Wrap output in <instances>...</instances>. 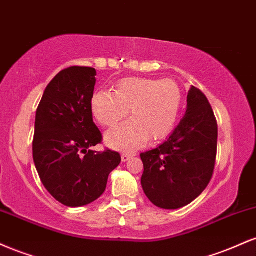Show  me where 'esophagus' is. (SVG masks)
<instances>
[{
	"label": "esophagus",
	"instance_id": "obj_1",
	"mask_svg": "<svg viewBox=\"0 0 256 256\" xmlns=\"http://www.w3.org/2000/svg\"><path fill=\"white\" fill-rule=\"evenodd\" d=\"M130 158H132V154H128V152H124V154H122V162H126V161H128Z\"/></svg>",
	"mask_w": 256,
	"mask_h": 256
}]
</instances>
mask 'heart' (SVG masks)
<instances>
[{"mask_svg": "<svg viewBox=\"0 0 256 256\" xmlns=\"http://www.w3.org/2000/svg\"><path fill=\"white\" fill-rule=\"evenodd\" d=\"M182 104L179 85L170 78L128 77L113 91L98 90L90 100L92 116L101 125L113 126L131 110L132 119L106 134L110 148L130 152L148 140H160L173 130Z\"/></svg>", "mask_w": 256, "mask_h": 256, "instance_id": "obj_1", "label": "heart"}]
</instances>
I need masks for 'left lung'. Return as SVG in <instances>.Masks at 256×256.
<instances>
[{"label":"left lung","mask_w":256,"mask_h":256,"mask_svg":"<svg viewBox=\"0 0 256 256\" xmlns=\"http://www.w3.org/2000/svg\"><path fill=\"white\" fill-rule=\"evenodd\" d=\"M183 119L162 144L140 154L143 192L152 204L178 210L192 204L210 184L216 158L218 124L198 88L188 92Z\"/></svg>","instance_id":"1"}]
</instances>
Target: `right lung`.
Returning a JSON list of instances; mask_svg holds the SVG:
<instances>
[{"label":"right lung","mask_w":256,"mask_h":256,"mask_svg":"<svg viewBox=\"0 0 256 256\" xmlns=\"http://www.w3.org/2000/svg\"><path fill=\"white\" fill-rule=\"evenodd\" d=\"M95 77L91 67L62 70L46 88L36 112L34 166L44 188L67 207L98 200L122 161L119 152L110 149L91 150L102 140L90 107Z\"/></svg>","instance_id":"add662e5"}]
</instances>
